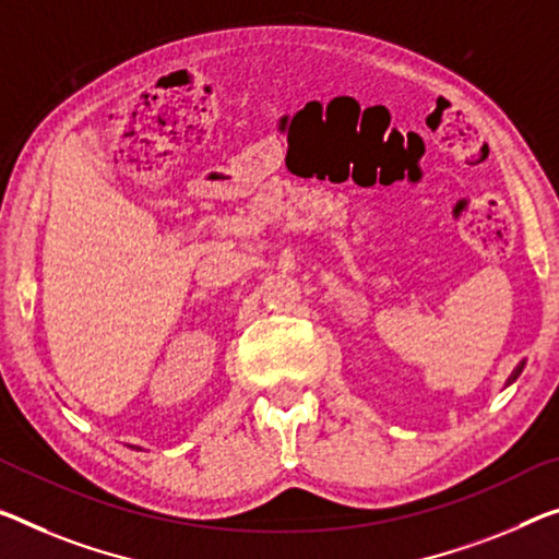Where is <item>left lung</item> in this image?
I'll return each mask as SVG.
<instances>
[{
  "label": "left lung",
  "instance_id": "1",
  "mask_svg": "<svg viewBox=\"0 0 559 559\" xmlns=\"http://www.w3.org/2000/svg\"><path fill=\"white\" fill-rule=\"evenodd\" d=\"M522 367H525V362H522V365H518V369H514V372H512V377H510V382H512V380H518V377H520V372H522Z\"/></svg>",
  "mask_w": 559,
  "mask_h": 559
}]
</instances>
